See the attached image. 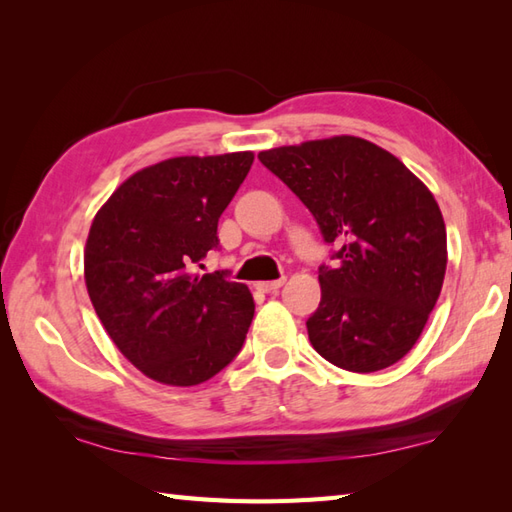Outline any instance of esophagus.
<instances>
[{"mask_svg":"<svg viewBox=\"0 0 512 512\" xmlns=\"http://www.w3.org/2000/svg\"><path fill=\"white\" fill-rule=\"evenodd\" d=\"M286 284V279H275V281H257L255 288L262 292H277L281 286Z\"/></svg>","mask_w":512,"mask_h":512,"instance_id":"obj_1","label":"esophagus"}]
</instances>
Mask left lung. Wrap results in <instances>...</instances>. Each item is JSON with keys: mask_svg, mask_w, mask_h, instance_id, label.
Masks as SVG:
<instances>
[{"mask_svg": "<svg viewBox=\"0 0 512 512\" xmlns=\"http://www.w3.org/2000/svg\"><path fill=\"white\" fill-rule=\"evenodd\" d=\"M334 244L319 266L314 350L347 372L398 363L422 334L447 270V228L431 191L389 151L356 136L259 151Z\"/></svg>", "mask_w": 512, "mask_h": 512, "instance_id": "8db88e82", "label": "left lung"}]
</instances>
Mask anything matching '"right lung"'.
Returning <instances> with one entry per match:
<instances>
[{"instance_id":"right-lung-1","label":"right lung","mask_w":512,"mask_h":512,"mask_svg":"<svg viewBox=\"0 0 512 512\" xmlns=\"http://www.w3.org/2000/svg\"><path fill=\"white\" fill-rule=\"evenodd\" d=\"M253 151L180 156L136 171L90 226L85 286L103 328L140 372L191 387L239 354L255 314L226 273L198 275L217 248V220L253 165Z\"/></svg>"}]
</instances>
